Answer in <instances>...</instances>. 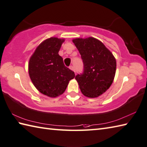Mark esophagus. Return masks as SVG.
Instances as JSON below:
<instances>
[{
	"label": "esophagus",
	"instance_id": "1",
	"mask_svg": "<svg viewBox=\"0 0 147 147\" xmlns=\"http://www.w3.org/2000/svg\"><path fill=\"white\" fill-rule=\"evenodd\" d=\"M69 68H70V70H72V71H74V72L75 73H76V71H75V69H74V66H70V67H69Z\"/></svg>",
	"mask_w": 147,
	"mask_h": 147
}]
</instances>
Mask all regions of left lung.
<instances>
[{
  "label": "left lung",
  "instance_id": "left-lung-1",
  "mask_svg": "<svg viewBox=\"0 0 147 147\" xmlns=\"http://www.w3.org/2000/svg\"><path fill=\"white\" fill-rule=\"evenodd\" d=\"M84 64V71L76 77L84 96L96 98L109 89L114 80L117 61L109 49L95 38H75Z\"/></svg>",
  "mask_w": 147,
  "mask_h": 147
}]
</instances>
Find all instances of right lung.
<instances>
[{
	"label": "right lung",
	"mask_w": 147,
	"mask_h": 147,
	"mask_svg": "<svg viewBox=\"0 0 147 147\" xmlns=\"http://www.w3.org/2000/svg\"><path fill=\"white\" fill-rule=\"evenodd\" d=\"M65 39L51 37L42 41L30 57L28 69L30 80L43 95L55 98L65 92L73 71L66 67L58 52Z\"/></svg>",
	"instance_id": "add662e5"
}]
</instances>
